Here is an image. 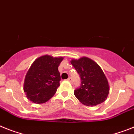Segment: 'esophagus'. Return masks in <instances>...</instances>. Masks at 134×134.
Returning a JSON list of instances; mask_svg holds the SVG:
<instances>
[{
  "label": "esophagus",
  "mask_w": 134,
  "mask_h": 134,
  "mask_svg": "<svg viewBox=\"0 0 134 134\" xmlns=\"http://www.w3.org/2000/svg\"><path fill=\"white\" fill-rule=\"evenodd\" d=\"M67 80L69 81V82H72V79H71V77H69V78L67 79Z\"/></svg>",
  "instance_id": "obj_1"
}]
</instances>
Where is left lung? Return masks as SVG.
I'll return each instance as SVG.
<instances>
[{
    "label": "left lung",
    "mask_w": 134,
    "mask_h": 134,
    "mask_svg": "<svg viewBox=\"0 0 134 134\" xmlns=\"http://www.w3.org/2000/svg\"><path fill=\"white\" fill-rule=\"evenodd\" d=\"M71 63L82 80L80 87L74 91L76 98L87 106H94L105 102L110 92V86L99 65L86 57L72 59Z\"/></svg>",
    "instance_id": "8db88e82"
}]
</instances>
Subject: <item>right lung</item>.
Listing matches in <instances>:
<instances>
[{
	"label": "right lung",
	"mask_w": 134,
	"mask_h": 134,
	"mask_svg": "<svg viewBox=\"0 0 134 134\" xmlns=\"http://www.w3.org/2000/svg\"><path fill=\"white\" fill-rule=\"evenodd\" d=\"M63 57L43 55L31 65L24 82L26 97L35 103H43L54 96L60 86L58 67Z\"/></svg>",
	"instance_id": "add662e5"
}]
</instances>
